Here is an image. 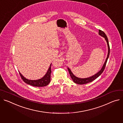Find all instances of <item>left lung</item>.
<instances>
[{
	"label": "left lung",
	"instance_id": "obj_1",
	"mask_svg": "<svg viewBox=\"0 0 123 123\" xmlns=\"http://www.w3.org/2000/svg\"><path fill=\"white\" fill-rule=\"evenodd\" d=\"M98 34L101 36L102 37L105 38V41H106L107 44V47H108V53H107V58H106V60L102 67V69L100 70V71H99L97 73H96L95 74L90 76V77H87V78H84V79H82V78H79L78 77L75 76L72 72V71H71V70L68 68L69 74H70V76L72 78V79L73 80V81L78 84H86L88 83L89 82H92V81L94 80L95 79H96L97 78H98L100 74H101L103 72H104L105 67V66H106V64L107 61V59L109 57V53H110V48H109V43H108V38L106 35V34L104 33V32H103V31L99 30H98Z\"/></svg>",
	"mask_w": 123,
	"mask_h": 123
}]
</instances>
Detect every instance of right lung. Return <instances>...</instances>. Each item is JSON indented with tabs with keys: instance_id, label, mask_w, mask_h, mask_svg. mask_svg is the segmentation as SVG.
<instances>
[{
	"instance_id": "right-lung-1",
	"label": "right lung",
	"mask_w": 123,
	"mask_h": 123,
	"mask_svg": "<svg viewBox=\"0 0 123 123\" xmlns=\"http://www.w3.org/2000/svg\"><path fill=\"white\" fill-rule=\"evenodd\" d=\"M51 64H50L49 67L47 72L46 73V74L44 75L42 78H41V79L37 80H28L22 75L20 72H19V73L20 75L21 76V79H23L24 82L28 84H29L33 86H35V87L46 86L48 85L50 81V74L51 73Z\"/></svg>"
}]
</instances>
